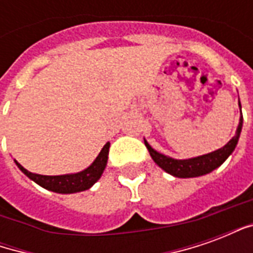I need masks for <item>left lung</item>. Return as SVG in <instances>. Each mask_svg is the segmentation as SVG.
<instances>
[{
    "mask_svg": "<svg viewBox=\"0 0 253 253\" xmlns=\"http://www.w3.org/2000/svg\"><path fill=\"white\" fill-rule=\"evenodd\" d=\"M240 110H241V105H240ZM241 127H243V115L240 118V123L239 127H237V131H236V135L223 148L218 149V150L211 152V153L205 154V156H201V157H195V159H170V157H167L164 154L157 153L146 141H145V146L148 148L149 153L152 156V159L154 160V163L159 165L160 168H163L165 172H168V173L176 176V177H196V176L206 175L209 172H211L228 159L230 153L236 148V145H237L240 132H241Z\"/></svg>",
    "mask_w": 253,
    "mask_h": 253,
    "instance_id": "left-lung-1",
    "label": "left lung"
}]
</instances>
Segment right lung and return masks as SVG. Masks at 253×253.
<instances>
[{"label":"right lung","instance_id":"add662e5","mask_svg":"<svg viewBox=\"0 0 253 253\" xmlns=\"http://www.w3.org/2000/svg\"><path fill=\"white\" fill-rule=\"evenodd\" d=\"M108 152H110V142L104 145V148L101 149L99 156L96 157L93 164L89 168H86L83 172H78L74 175H62V176H43L32 173L30 170L23 168L21 165L16 161V164L19 167L21 172H24L25 175L30 179L38 183L46 190L54 191V192H59V194H73V192H80V191H85L93 186L96 181L99 180L100 176L104 170L105 165H107V160H108Z\"/></svg>","mask_w":253,"mask_h":253}]
</instances>
